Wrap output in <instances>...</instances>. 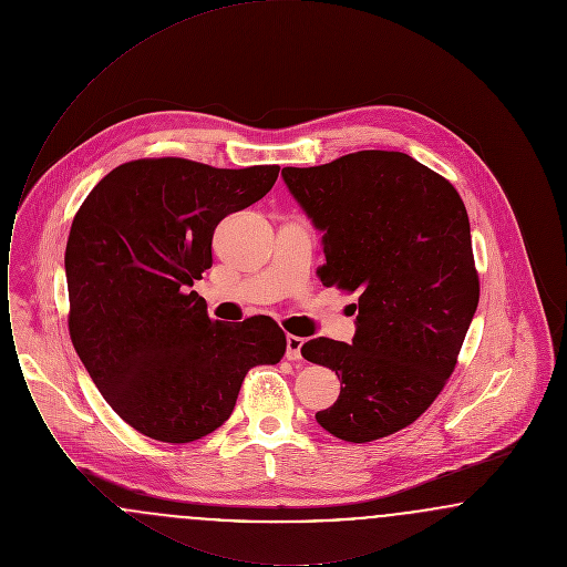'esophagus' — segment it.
Instances as JSON below:
<instances>
[{"label": "esophagus", "mask_w": 567, "mask_h": 567, "mask_svg": "<svg viewBox=\"0 0 567 567\" xmlns=\"http://www.w3.org/2000/svg\"><path fill=\"white\" fill-rule=\"evenodd\" d=\"M303 338L299 336H287V359L289 361H299L301 359V347H303Z\"/></svg>", "instance_id": "34e87169"}]
</instances>
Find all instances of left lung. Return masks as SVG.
I'll return each mask as SVG.
<instances>
[{
  "label": "left lung",
  "instance_id": "1",
  "mask_svg": "<svg viewBox=\"0 0 567 567\" xmlns=\"http://www.w3.org/2000/svg\"><path fill=\"white\" fill-rule=\"evenodd\" d=\"M282 178L323 231L324 287L357 293L352 344L315 338L303 359L340 378L324 432L372 442L414 423L455 372L481 280L457 189L398 151H359Z\"/></svg>",
  "mask_w": 567,
  "mask_h": 567
}]
</instances>
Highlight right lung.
Wrapping results in <instances>:
<instances>
[{
  "label": "right lung",
  "mask_w": 567,
  "mask_h": 567,
  "mask_svg": "<svg viewBox=\"0 0 567 567\" xmlns=\"http://www.w3.org/2000/svg\"><path fill=\"white\" fill-rule=\"evenodd\" d=\"M278 172L135 159L82 202L65 246L68 329L89 377L135 432L169 444L215 432L248 370L287 351L270 317L213 321L189 291L213 268L218 220L261 199Z\"/></svg>",
  "instance_id": "obj_1"
}]
</instances>
